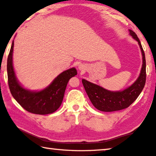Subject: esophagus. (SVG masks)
Returning a JSON list of instances; mask_svg holds the SVG:
<instances>
[{
    "label": "esophagus",
    "mask_w": 156,
    "mask_h": 156,
    "mask_svg": "<svg viewBox=\"0 0 156 156\" xmlns=\"http://www.w3.org/2000/svg\"><path fill=\"white\" fill-rule=\"evenodd\" d=\"M78 68H79V70H80L83 71V70H85V66H84V65L82 64H80V65H79Z\"/></svg>",
    "instance_id": "esophagus-1"
}]
</instances>
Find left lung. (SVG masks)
I'll return each mask as SVG.
<instances>
[{"mask_svg": "<svg viewBox=\"0 0 156 156\" xmlns=\"http://www.w3.org/2000/svg\"><path fill=\"white\" fill-rule=\"evenodd\" d=\"M129 34L138 42L143 55V66L134 83L122 91L112 92L85 80L82 83L90 100L97 110L103 112H114L123 110L132 104L141 93L146 81V60L143 48L137 35L132 30Z\"/></svg>", "mask_w": 156, "mask_h": 156, "instance_id": "obj_1", "label": "left lung"}]
</instances>
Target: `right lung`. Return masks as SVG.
Here are the masks:
<instances>
[{
  "instance_id": "1",
  "label": "right lung",
  "mask_w": 156,
  "mask_h": 156,
  "mask_svg": "<svg viewBox=\"0 0 156 156\" xmlns=\"http://www.w3.org/2000/svg\"><path fill=\"white\" fill-rule=\"evenodd\" d=\"M13 41L7 58L8 84L13 97L29 112L35 114L53 113L61 105L67 83L77 72L75 68H70L57 76L47 88L39 92L24 89L18 83L13 67L12 55Z\"/></svg>"
}]
</instances>
